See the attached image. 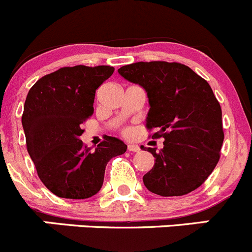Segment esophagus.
<instances>
[{
  "label": "esophagus",
  "instance_id": "esophagus-1",
  "mask_svg": "<svg viewBox=\"0 0 252 252\" xmlns=\"http://www.w3.org/2000/svg\"><path fill=\"white\" fill-rule=\"evenodd\" d=\"M127 150L130 151V152H138V151H140V146L135 145V143H130V145L127 146Z\"/></svg>",
  "mask_w": 252,
  "mask_h": 252
}]
</instances>
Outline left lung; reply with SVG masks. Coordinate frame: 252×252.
<instances>
[{
	"label": "left lung",
	"instance_id": "8db88e82",
	"mask_svg": "<svg viewBox=\"0 0 252 252\" xmlns=\"http://www.w3.org/2000/svg\"><path fill=\"white\" fill-rule=\"evenodd\" d=\"M119 74L145 89L146 127L157 130L152 138H164L159 152L147 150L156 159L143 176L146 188L162 196L195 190L214 171L224 141L221 107L208 81L168 62H138L121 66Z\"/></svg>",
	"mask_w": 252,
	"mask_h": 252
}]
</instances>
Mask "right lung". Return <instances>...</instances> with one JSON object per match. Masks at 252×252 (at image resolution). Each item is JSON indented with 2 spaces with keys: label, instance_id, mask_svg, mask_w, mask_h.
<instances>
[{
  "label": "right lung",
  "instance_id": "add662e5",
  "mask_svg": "<svg viewBox=\"0 0 252 252\" xmlns=\"http://www.w3.org/2000/svg\"><path fill=\"white\" fill-rule=\"evenodd\" d=\"M114 70L109 65L65 66L40 78L28 92L22 115L27 151L40 181L61 198L95 195L107 162L127 150L111 136L95 151L80 140L81 125L94 112L95 92Z\"/></svg>",
  "mask_w": 252,
  "mask_h": 252
}]
</instances>
